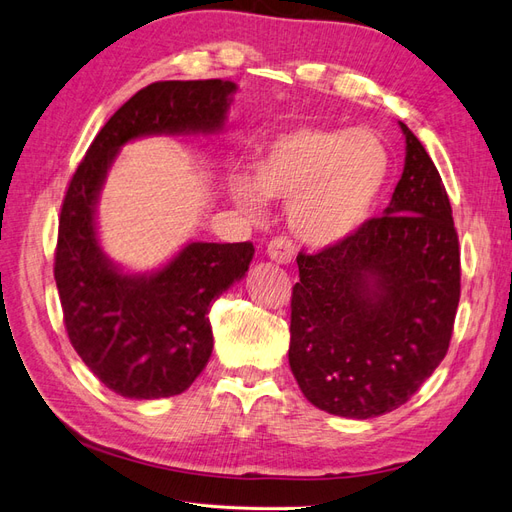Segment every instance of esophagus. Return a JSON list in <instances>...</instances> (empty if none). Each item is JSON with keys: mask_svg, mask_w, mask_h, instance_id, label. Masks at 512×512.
Listing matches in <instances>:
<instances>
[{"mask_svg": "<svg viewBox=\"0 0 512 512\" xmlns=\"http://www.w3.org/2000/svg\"><path fill=\"white\" fill-rule=\"evenodd\" d=\"M296 255V248L292 244L290 238H285V235H279V238L270 240L268 244V257L272 261H277V264H290Z\"/></svg>", "mask_w": 512, "mask_h": 512, "instance_id": "1", "label": "esophagus"}]
</instances>
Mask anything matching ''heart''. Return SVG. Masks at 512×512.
Segmentation results:
<instances>
[{"label": "heart", "instance_id": "b5f03b06", "mask_svg": "<svg viewBox=\"0 0 512 512\" xmlns=\"http://www.w3.org/2000/svg\"><path fill=\"white\" fill-rule=\"evenodd\" d=\"M389 153L368 129L296 125L255 151L251 177L231 175L229 192L248 214L264 199L287 201V222L300 242L329 248L352 238L381 199Z\"/></svg>", "mask_w": 512, "mask_h": 512}]
</instances>
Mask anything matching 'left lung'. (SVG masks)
<instances>
[{
	"instance_id": "8db88e82",
	"label": "left lung",
	"mask_w": 512,
	"mask_h": 512,
	"mask_svg": "<svg viewBox=\"0 0 512 512\" xmlns=\"http://www.w3.org/2000/svg\"><path fill=\"white\" fill-rule=\"evenodd\" d=\"M404 170L383 216L346 242L298 253L290 368L318 409L368 419L398 409L437 370L461 298L448 192L400 123Z\"/></svg>"
}]
</instances>
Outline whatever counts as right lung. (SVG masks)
<instances>
[{"label": "right lung", "instance_id": "obj_1", "mask_svg": "<svg viewBox=\"0 0 512 512\" xmlns=\"http://www.w3.org/2000/svg\"><path fill=\"white\" fill-rule=\"evenodd\" d=\"M235 88L192 80L138 90L101 127L64 194L54 261L64 326L88 370L123 398H168L194 383L214 348L209 307L244 277L255 248L190 242L164 268L127 274L99 246V192L129 140L220 131Z\"/></svg>", "mask_w": 512, "mask_h": 512}]
</instances>
